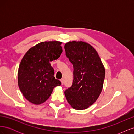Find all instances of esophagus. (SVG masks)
<instances>
[{"mask_svg":"<svg viewBox=\"0 0 134 134\" xmlns=\"http://www.w3.org/2000/svg\"><path fill=\"white\" fill-rule=\"evenodd\" d=\"M60 81H61V83H62V84L63 85L64 84V79H62L60 80Z\"/></svg>","mask_w":134,"mask_h":134,"instance_id":"esophagus-1","label":"esophagus"}]
</instances>
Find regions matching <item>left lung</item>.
<instances>
[{
  "label": "left lung",
  "instance_id": "1",
  "mask_svg": "<svg viewBox=\"0 0 134 134\" xmlns=\"http://www.w3.org/2000/svg\"><path fill=\"white\" fill-rule=\"evenodd\" d=\"M64 48L74 68L73 83L65 91V96L72 108L87 109L96 102L102 92L104 65L95 48L87 42L69 41Z\"/></svg>",
  "mask_w": 134,
  "mask_h": 134
}]
</instances>
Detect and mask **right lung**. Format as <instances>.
<instances>
[{
	"mask_svg": "<svg viewBox=\"0 0 134 134\" xmlns=\"http://www.w3.org/2000/svg\"><path fill=\"white\" fill-rule=\"evenodd\" d=\"M62 42H41L31 47L23 57L18 71V84L24 97L34 104H41L60 86L54 77L50 62L58 59L63 52Z\"/></svg>",
	"mask_w": 134,
	"mask_h": 134,
	"instance_id": "add662e5",
	"label": "right lung"
}]
</instances>
